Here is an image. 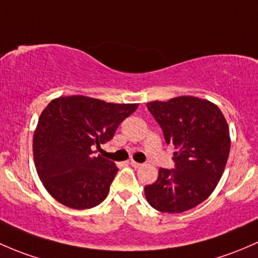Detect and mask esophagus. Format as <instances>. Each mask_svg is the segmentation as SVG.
Here are the masks:
<instances>
[{
  "label": "esophagus",
  "instance_id": "1",
  "mask_svg": "<svg viewBox=\"0 0 258 258\" xmlns=\"http://www.w3.org/2000/svg\"><path fill=\"white\" fill-rule=\"evenodd\" d=\"M129 164H130V165L133 166V168H139V166H142V164H140V163H137V161H134V160L129 161Z\"/></svg>",
  "mask_w": 258,
  "mask_h": 258
}]
</instances>
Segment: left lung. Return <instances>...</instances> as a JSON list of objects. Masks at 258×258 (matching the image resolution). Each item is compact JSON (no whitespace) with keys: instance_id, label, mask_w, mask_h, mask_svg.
<instances>
[{"instance_id":"obj_1","label":"left lung","mask_w":258,"mask_h":258,"mask_svg":"<svg viewBox=\"0 0 258 258\" xmlns=\"http://www.w3.org/2000/svg\"><path fill=\"white\" fill-rule=\"evenodd\" d=\"M147 107L176 151L175 169L159 170L158 180L144 188L145 198L158 211H187L211 195L224 174L231 147L227 121L217 105L196 97Z\"/></svg>"}]
</instances>
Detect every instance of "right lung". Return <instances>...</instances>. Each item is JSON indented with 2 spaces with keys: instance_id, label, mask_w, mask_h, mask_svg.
I'll return each mask as SVG.
<instances>
[{
  "instance_id": "obj_1",
  "label": "right lung",
  "mask_w": 258,
  "mask_h": 258,
  "mask_svg": "<svg viewBox=\"0 0 258 258\" xmlns=\"http://www.w3.org/2000/svg\"><path fill=\"white\" fill-rule=\"evenodd\" d=\"M137 108L83 95L59 97L44 108L33 134L34 165L58 203L83 210L107 198L118 169L95 155L94 148L113 139L119 124Z\"/></svg>"
}]
</instances>
